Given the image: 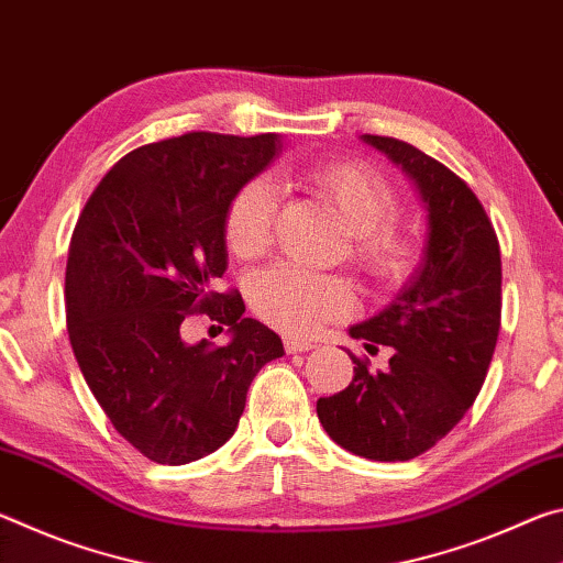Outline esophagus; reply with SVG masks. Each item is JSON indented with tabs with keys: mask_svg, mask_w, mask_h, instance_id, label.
<instances>
[{
	"mask_svg": "<svg viewBox=\"0 0 563 563\" xmlns=\"http://www.w3.org/2000/svg\"><path fill=\"white\" fill-rule=\"evenodd\" d=\"M283 345H285V352H288V355H295V352H308V350H312V342L298 340V338H285Z\"/></svg>",
	"mask_w": 563,
	"mask_h": 563,
	"instance_id": "obj_1",
	"label": "esophagus"
}]
</instances>
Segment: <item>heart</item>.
Returning <instances> with one entry per match:
<instances>
[{
    "mask_svg": "<svg viewBox=\"0 0 563 563\" xmlns=\"http://www.w3.org/2000/svg\"><path fill=\"white\" fill-rule=\"evenodd\" d=\"M300 180L335 211L350 231L347 258L377 288H399L412 278L422 245L395 225L397 194L375 168L357 161H318L302 168ZM275 190L253 178L235 190L225 208V247L238 261L268 251L275 225ZM255 316L285 335H310L320 325L352 312L355 292L340 275L310 273L278 263L247 283Z\"/></svg>",
    "mask_w": 563,
    "mask_h": 563,
    "instance_id": "1",
    "label": "heart"
}]
</instances>
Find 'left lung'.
<instances>
[{"mask_svg": "<svg viewBox=\"0 0 563 563\" xmlns=\"http://www.w3.org/2000/svg\"><path fill=\"white\" fill-rule=\"evenodd\" d=\"M412 180L427 243L397 298L350 328L365 350L393 347L389 367L318 399V419L342 450L375 462L415 460L460 422L479 395L501 325V255L494 225L464 180L399 139L362 136Z\"/></svg>", "mask_w": 563, "mask_h": 563, "instance_id": "1", "label": "left lung"}]
</instances>
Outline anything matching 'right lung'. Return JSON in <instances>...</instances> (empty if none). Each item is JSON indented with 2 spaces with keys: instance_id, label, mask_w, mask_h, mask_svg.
<instances>
[{
  "instance_id": "1",
  "label": "right lung",
  "mask_w": 563,
  "mask_h": 563,
  "mask_svg": "<svg viewBox=\"0 0 563 563\" xmlns=\"http://www.w3.org/2000/svg\"><path fill=\"white\" fill-rule=\"evenodd\" d=\"M280 154L278 133L190 131L133 148L93 190L66 261L74 357L113 430L158 464H188L231 440L258 369L283 342L245 318L228 268L225 208ZM190 314L228 324L232 342L188 346Z\"/></svg>"
}]
</instances>
